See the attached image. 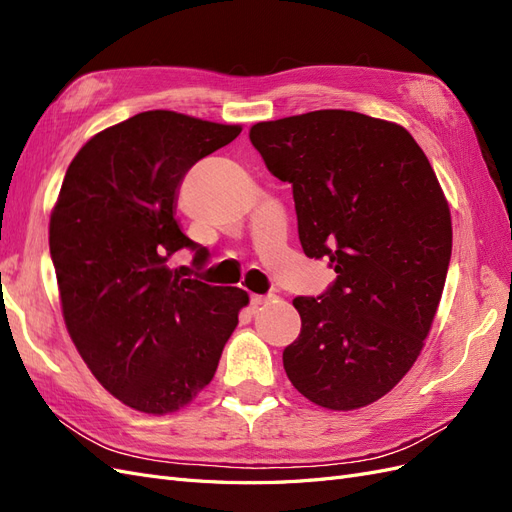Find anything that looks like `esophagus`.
Instances as JSON below:
<instances>
[{"mask_svg": "<svg viewBox=\"0 0 512 512\" xmlns=\"http://www.w3.org/2000/svg\"><path fill=\"white\" fill-rule=\"evenodd\" d=\"M273 297H271V294H269V297H265V294H252V297H250V303L254 305V307H258V305H265L267 301H271Z\"/></svg>", "mask_w": 512, "mask_h": 512, "instance_id": "esophagus-1", "label": "esophagus"}]
</instances>
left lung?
<instances>
[{
  "instance_id": "8db88e82",
  "label": "left lung",
  "mask_w": 512,
  "mask_h": 512,
  "mask_svg": "<svg viewBox=\"0 0 512 512\" xmlns=\"http://www.w3.org/2000/svg\"><path fill=\"white\" fill-rule=\"evenodd\" d=\"M250 141L292 183L305 256L337 273L292 301L286 376L327 410L374 404L418 359L442 299L453 226L438 177L406 128L354 111L260 121Z\"/></svg>"
}]
</instances>
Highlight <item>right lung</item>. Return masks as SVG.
Masks as SVG:
<instances>
[{
  "mask_svg": "<svg viewBox=\"0 0 512 512\" xmlns=\"http://www.w3.org/2000/svg\"><path fill=\"white\" fill-rule=\"evenodd\" d=\"M241 126L175 111L138 113L98 132L70 162L49 245L72 342L104 389L145 414L188 406L211 382L250 303L168 267L209 252L175 218L185 173L235 141Z\"/></svg>",
  "mask_w": 512,
  "mask_h": 512,
  "instance_id": "right-lung-1",
  "label": "right lung"
}]
</instances>
